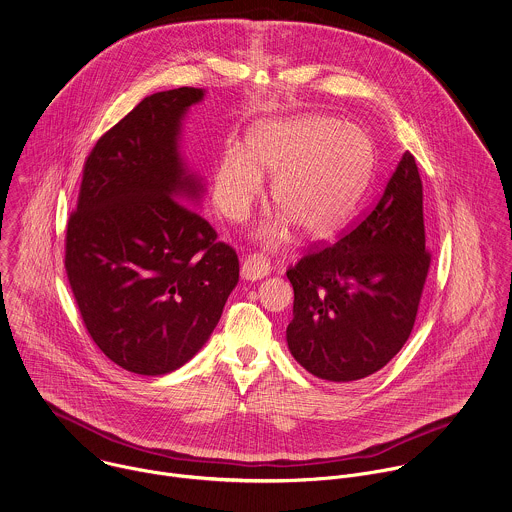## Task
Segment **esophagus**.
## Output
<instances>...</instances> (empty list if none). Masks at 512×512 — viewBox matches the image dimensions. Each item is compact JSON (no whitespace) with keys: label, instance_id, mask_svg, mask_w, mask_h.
<instances>
[{"label":"esophagus","instance_id":"esophagus-1","mask_svg":"<svg viewBox=\"0 0 512 512\" xmlns=\"http://www.w3.org/2000/svg\"><path fill=\"white\" fill-rule=\"evenodd\" d=\"M271 273V263L265 255L261 253H253L243 261L241 267V277L247 281H259L263 277H267Z\"/></svg>","mask_w":512,"mask_h":512}]
</instances>
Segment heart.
<instances>
[{
    "label": "heart",
    "instance_id": "heart-1",
    "mask_svg": "<svg viewBox=\"0 0 512 512\" xmlns=\"http://www.w3.org/2000/svg\"><path fill=\"white\" fill-rule=\"evenodd\" d=\"M369 165V139L353 125L321 115L265 121L249 133L247 147H225L213 177V201L229 221H245L263 195L267 171L275 175L271 205L279 217L263 237L277 243L293 225L307 239H323L355 209Z\"/></svg>",
    "mask_w": 512,
    "mask_h": 512
}]
</instances>
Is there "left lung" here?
Wrapping results in <instances>:
<instances>
[{
    "mask_svg": "<svg viewBox=\"0 0 512 512\" xmlns=\"http://www.w3.org/2000/svg\"><path fill=\"white\" fill-rule=\"evenodd\" d=\"M431 257L423 181L405 151L377 203L339 241L315 243L287 269L295 291L291 355L333 383L383 369L415 327Z\"/></svg>",
    "mask_w": 512,
    "mask_h": 512,
    "instance_id": "left-lung-1",
    "label": "left lung"
}]
</instances>
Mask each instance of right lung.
<instances>
[{"label": "right lung", "instance_id": "add662e5", "mask_svg": "<svg viewBox=\"0 0 512 512\" xmlns=\"http://www.w3.org/2000/svg\"><path fill=\"white\" fill-rule=\"evenodd\" d=\"M201 97L195 87L153 93L105 131L67 219L65 273L83 325L137 375L187 363L239 281L235 249L179 201L201 191L177 153L181 117Z\"/></svg>", "mask_w": 512, "mask_h": 512}]
</instances>
